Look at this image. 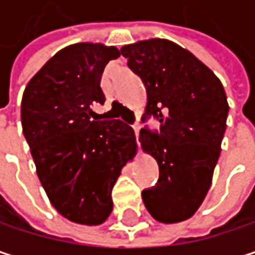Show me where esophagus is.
<instances>
[{
  "mask_svg": "<svg viewBox=\"0 0 255 255\" xmlns=\"http://www.w3.org/2000/svg\"><path fill=\"white\" fill-rule=\"evenodd\" d=\"M132 129H134V132H135V137H137V143H138V134H140V124H138V123L132 124Z\"/></svg>",
  "mask_w": 255,
  "mask_h": 255,
  "instance_id": "34e87169",
  "label": "esophagus"
}]
</instances>
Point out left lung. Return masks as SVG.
<instances>
[{"instance_id": "obj_1", "label": "left lung", "mask_w": 255, "mask_h": 255, "mask_svg": "<svg viewBox=\"0 0 255 255\" xmlns=\"http://www.w3.org/2000/svg\"><path fill=\"white\" fill-rule=\"evenodd\" d=\"M121 54L147 93L141 121H159L158 131L140 129L143 150L159 165V180L141 192L143 202L158 222L187 220L207 196L220 156L229 112L225 88L210 68L168 39L128 44Z\"/></svg>"}]
</instances>
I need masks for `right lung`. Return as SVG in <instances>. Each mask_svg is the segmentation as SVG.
Listing matches in <instances>:
<instances>
[{"instance_id": "right-lung-1", "label": "right lung", "mask_w": 255, "mask_h": 255, "mask_svg": "<svg viewBox=\"0 0 255 255\" xmlns=\"http://www.w3.org/2000/svg\"><path fill=\"white\" fill-rule=\"evenodd\" d=\"M117 47L79 42L56 53L32 78L22 99V127L38 178L53 207L79 225H102L112 213V187L135 152L132 128L99 121L100 87Z\"/></svg>"}]
</instances>
